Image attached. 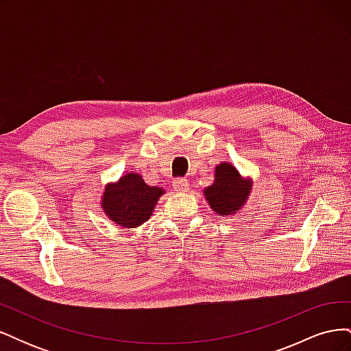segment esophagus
Listing matches in <instances>:
<instances>
[{
  "instance_id": "esophagus-1",
  "label": "esophagus",
  "mask_w": 351,
  "mask_h": 351,
  "mask_svg": "<svg viewBox=\"0 0 351 351\" xmlns=\"http://www.w3.org/2000/svg\"><path fill=\"white\" fill-rule=\"evenodd\" d=\"M173 187L176 192H187L189 190V183L186 178H176L173 182Z\"/></svg>"
}]
</instances>
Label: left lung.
<instances>
[{
  "label": "left lung",
  "instance_id": "1",
  "mask_svg": "<svg viewBox=\"0 0 351 351\" xmlns=\"http://www.w3.org/2000/svg\"><path fill=\"white\" fill-rule=\"evenodd\" d=\"M252 187V178L243 177L232 164L221 162L215 167L214 183L204 190V195L215 214L230 217L236 215L246 205Z\"/></svg>",
  "mask_w": 351,
  "mask_h": 351
}]
</instances>
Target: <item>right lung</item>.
<instances>
[{
    "mask_svg": "<svg viewBox=\"0 0 351 351\" xmlns=\"http://www.w3.org/2000/svg\"><path fill=\"white\" fill-rule=\"evenodd\" d=\"M162 187L147 186L141 174L127 173L115 183H108L101 196V208L108 219L123 228H136L149 219Z\"/></svg>",
    "mask_w": 351,
    "mask_h": 351,
    "instance_id": "right-lung-1",
    "label": "right lung"
}]
</instances>
